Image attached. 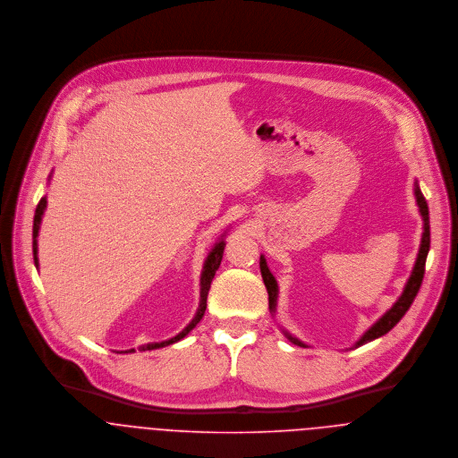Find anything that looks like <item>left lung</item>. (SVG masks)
I'll use <instances>...</instances> for the list:
<instances>
[{
  "mask_svg": "<svg viewBox=\"0 0 458 458\" xmlns=\"http://www.w3.org/2000/svg\"><path fill=\"white\" fill-rule=\"evenodd\" d=\"M414 196H416V202H418V208H420V213L423 216V236H421V245H420V252H418V258L414 262V267H412V273L403 287V293L400 294V298L393 303L392 309L372 327H369L363 336L352 345V347H360L367 342H372L383 335H386L390 329H392L403 316L405 312L409 310V307L412 305L420 287H421V282H423V275H425V262H427V256H428V250H430V220H428V204L425 200V197L421 194L418 183H414ZM259 266H261L262 280H264V285H266V291H267V300H269V310L275 312V307H276V296H278V285H276V280L275 276L271 275L267 264L264 256H261L259 259ZM284 335L296 345L300 347H307L301 340H298L296 336L289 335L287 331H284ZM351 347V349H352Z\"/></svg>",
  "mask_w": 458,
  "mask_h": 458,
  "instance_id": "8db88e82",
  "label": "left lung"
}]
</instances>
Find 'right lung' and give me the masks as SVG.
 I'll return each instance as SVG.
<instances>
[{
	"mask_svg": "<svg viewBox=\"0 0 458 458\" xmlns=\"http://www.w3.org/2000/svg\"><path fill=\"white\" fill-rule=\"evenodd\" d=\"M46 208H47V199H46V197H42V199H40V202L37 204L35 218H33V261H35V266H37V267H38V258H37V254H38V245H37V236H38V229H40V222H42V215H44ZM224 247H225V242H224V238H220V240L215 243V247L211 249V252L208 254L206 261H204V266H202V275H200V301H199V309H197L196 316H194V319L191 321V325L185 327L182 333H178L176 336H173V338H169V340H164V342H155V344L140 345V347H139V351H153V349H160V347L171 345V344H174V342L182 340L183 336H187V335L196 327L197 323H199V321L202 319V316H204L208 291H209L211 280H213V276H215V271L218 269L220 261H222ZM123 352H133V349H131V351H123Z\"/></svg>",
	"mask_w": 458,
	"mask_h": 458,
	"instance_id": "add662e5",
	"label": "right lung"
}]
</instances>
